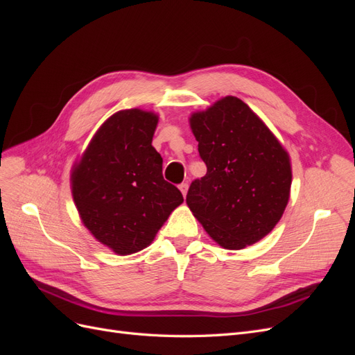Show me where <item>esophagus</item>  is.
Here are the masks:
<instances>
[{
  "label": "esophagus",
  "instance_id": "1",
  "mask_svg": "<svg viewBox=\"0 0 355 355\" xmlns=\"http://www.w3.org/2000/svg\"><path fill=\"white\" fill-rule=\"evenodd\" d=\"M179 189H180V192H182V196H187V192H188V184H180L179 185Z\"/></svg>",
  "mask_w": 355,
  "mask_h": 355
}]
</instances>
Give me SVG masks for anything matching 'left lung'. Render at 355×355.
Returning a JSON list of instances; mask_svg holds the SVG:
<instances>
[{
  "instance_id": "8db88e82",
  "label": "left lung",
  "mask_w": 355,
  "mask_h": 355,
  "mask_svg": "<svg viewBox=\"0 0 355 355\" xmlns=\"http://www.w3.org/2000/svg\"><path fill=\"white\" fill-rule=\"evenodd\" d=\"M191 130L207 173L187 204L223 249L241 250L270 234L290 198L292 163L266 124L241 99L225 96L192 112Z\"/></svg>"
}]
</instances>
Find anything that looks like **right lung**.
<instances>
[{
    "label": "right lung",
    "instance_id": "right-lung-1",
    "mask_svg": "<svg viewBox=\"0 0 355 355\" xmlns=\"http://www.w3.org/2000/svg\"><path fill=\"white\" fill-rule=\"evenodd\" d=\"M158 115L145 110L112 114L71 170L80 219L115 254L144 250L170 213L184 202L163 178V158L153 146Z\"/></svg>",
    "mask_w": 355,
    "mask_h": 355
}]
</instances>
